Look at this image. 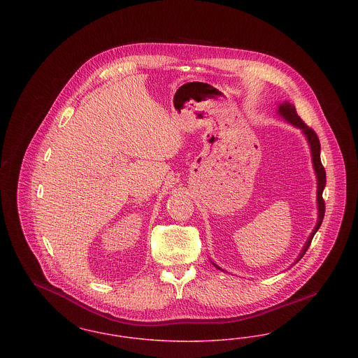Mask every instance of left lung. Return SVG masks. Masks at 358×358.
Instances as JSON below:
<instances>
[{"label": "left lung", "instance_id": "8db88e82", "mask_svg": "<svg viewBox=\"0 0 358 358\" xmlns=\"http://www.w3.org/2000/svg\"><path fill=\"white\" fill-rule=\"evenodd\" d=\"M278 111H279V114H280L285 120H289L291 124H294V126H296V127H299V129L303 130L305 136H307V141H308V143H310L311 155H313V164H314V169H315V173H317V180H318V193H317L318 197H317V201H318L320 219H318V222H317V225H315L313 234L310 235V238L307 240L305 248L302 250L301 255H299L298 260H296V262H299V260L303 257V255L306 254L307 248H308L310 244H311V240L314 238L315 232L320 229V227H321V224H322V220H324V197H322V192H324V185H326V171H324V165H322V162H321V143H320V138H318L317 133H315L311 127H308L306 123L301 120V117L296 114L295 106H294V104H289V102L283 103V104L279 106V110H278ZM215 266H216V264H215ZM216 267H217V266H216ZM217 268H220V267H217Z\"/></svg>", "mask_w": 358, "mask_h": 358}]
</instances>
